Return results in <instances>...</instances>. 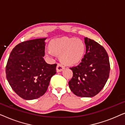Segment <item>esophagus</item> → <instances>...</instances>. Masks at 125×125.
<instances>
[{
    "mask_svg": "<svg viewBox=\"0 0 125 125\" xmlns=\"http://www.w3.org/2000/svg\"><path fill=\"white\" fill-rule=\"evenodd\" d=\"M64 69V66L61 64H57V65L56 66V71L57 72H60Z\"/></svg>",
    "mask_w": 125,
    "mask_h": 125,
    "instance_id": "esophagus-1",
    "label": "esophagus"
}]
</instances>
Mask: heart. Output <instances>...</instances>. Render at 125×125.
I'll use <instances>...</instances> for the list:
<instances>
[{
    "label": "heart",
    "mask_w": 125,
    "mask_h": 125,
    "mask_svg": "<svg viewBox=\"0 0 125 125\" xmlns=\"http://www.w3.org/2000/svg\"><path fill=\"white\" fill-rule=\"evenodd\" d=\"M48 55L60 54V60L67 65H74L83 60L85 45L83 41L76 38H62L52 40L49 43Z\"/></svg>",
    "instance_id": "1"
}]
</instances>
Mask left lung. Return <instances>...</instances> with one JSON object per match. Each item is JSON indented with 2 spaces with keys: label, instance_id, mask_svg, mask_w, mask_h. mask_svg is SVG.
<instances>
[{
  "label": "left lung",
  "instance_id": "1",
  "mask_svg": "<svg viewBox=\"0 0 125 125\" xmlns=\"http://www.w3.org/2000/svg\"><path fill=\"white\" fill-rule=\"evenodd\" d=\"M86 54L78 65L71 68L73 77L69 86L75 95L92 97L97 94L106 83L110 73L109 56L98 42L85 37Z\"/></svg>",
  "mask_w": 125,
  "mask_h": 125
}]
</instances>
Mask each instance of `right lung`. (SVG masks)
<instances>
[{
    "label": "right lung",
    "instance_id": "add662e5",
    "mask_svg": "<svg viewBox=\"0 0 125 125\" xmlns=\"http://www.w3.org/2000/svg\"><path fill=\"white\" fill-rule=\"evenodd\" d=\"M37 39L22 42L11 51L6 68V78L12 89L26 100L38 98L47 90L57 64L44 60L45 40Z\"/></svg>",
    "mask_w": 125,
    "mask_h": 125
}]
</instances>
